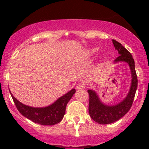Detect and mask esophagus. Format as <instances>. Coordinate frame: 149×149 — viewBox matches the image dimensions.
Masks as SVG:
<instances>
[{
	"label": "esophagus",
	"mask_w": 149,
	"mask_h": 149,
	"mask_svg": "<svg viewBox=\"0 0 149 149\" xmlns=\"http://www.w3.org/2000/svg\"><path fill=\"white\" fill-rule=\"evenodd\" d=\"M85 88H86V85L84 83H80L76 86V88H77V89H84Z\"/></svg>",
	"instance_id": "esophagus-1"
}]
</instances>
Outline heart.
<instances>
[{
    "instance_id": "obj_1",
    "label": "heart",
    "mask_w": 149,
    "mask_h": 149,
    "mask_svg": "<svg viewBox=\"0 0 149 149\" xmlns=\"http://www.w3.org/2000/svg\"><path fill=\"white\" fill-rule=\"evenodd\" d=\"M96 53H97V49H92L89 51V54L91 55H95Z\"/></svg>"
}]
</instances>
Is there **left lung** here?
<instances>
[{"label":"left lung","instance_id":"1","mask_svg":"<svg viewBox=\"0 0 149 149\" xmlns=\"http://www.w3.org/2000/svg\"><path fill=\"white\" fill-rule=\"evenodd\" d=\"M114 47L119 53L120 56L115 60V63L125 62L128 64L131 73V84L130 90L120 102L115 105H107L100 100L98 94L93 89H88L89 104L88 113L91 119L99 124H111L123 118L131 107L134 100L135 94L138 87V79L135 68V62L132 55L120 42L112 40Z\"/></svg>","mask_w":149,"mask_h":149}]
</instances>
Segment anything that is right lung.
Segmentation results:
<instances>
[{"instance_id": "1", "label": "right lung", "mask_w": 149, "mask_h": 149, "mask_svg": "<svg viewBox=\"0 0 149 149\" xmlns=\"http://www.w3.org/2000/svg\"><path fill=\"white\" fill-rule=\"evenodd\" d=\"M75 92L76 89L73 88L49 106L33 107L20 102L13 97L10 91V95L19 112L27 119L42 125H54L62 120L65 113L66 105Z\"/></svg>"}]
</instances>
